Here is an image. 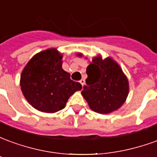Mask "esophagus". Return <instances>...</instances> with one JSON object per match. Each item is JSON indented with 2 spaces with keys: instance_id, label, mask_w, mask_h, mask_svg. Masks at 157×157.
Segmentation results:
<instances>
[{
  "instance_id": "esophagus-1",
  "label": "esophagus",
  "mask_w": 157,
  "mask_h": 157,
  "mask_svg": "<svg viewBox=\"0 0 157 157\" xmlns=\"http://www.w3.org/2000/svg\"><path fill=\"white\" fill-rule=\"evenodd\" d=\"M80 83H81L82 85V86H83L85 85V80H84V79H82V80L80 81Z\"/></svg>"
}]
</instances>
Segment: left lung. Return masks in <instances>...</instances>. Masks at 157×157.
I'll list each match as a JSON object with an SVG mask.
<instances>
[{"label":"left lung","mask_w":157,"mask_h":157,"mask_svg":"<svg viewBox=\"0 0 157 157\" xmlns=\"http://www.w3.org/2000/svg\"><path fill=\"white\" fill-rule=\"evenodd\" d=\"M86 86L82 94L92 110L106 114L124 103L128 94V81L112 58L94 57L86 68Z\"/></svg>","instance_id":"1"}]
</instances>
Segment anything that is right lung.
<instances>
[{
  "mask_svg": "<svg viewBox=\"0 0 157 157\" xmlns=\"http://www.w3.org/2000/svg\"><path fill=\"white\" fill-rule=\"evenodd\" d=\"M63 55L56 48L38 53L22 70L20 86L27 101L37 110L55 113L65 107L69 98L82 88L62 69Z\"/></svg>",
  "mask_w": 157,
  "mask_h": 157,
  "instance_id": "add662e5",
  "label": "right lung"
}]
</instances>
